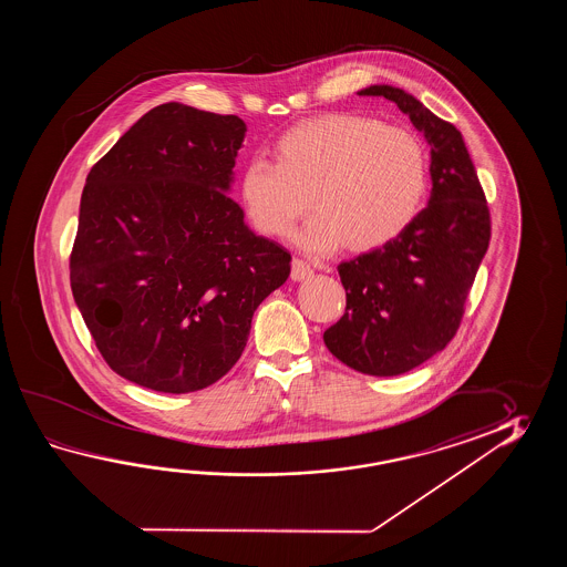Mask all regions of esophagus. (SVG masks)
Segmentation results:
<instances>
[{
    "label": "esophagus",
    "instance_id": "esophagus-1",
    "mask_svg": "<svg viewBox=\"0 0 567 567\" xmlns=\"http://www.w3.org/2000/svg\"><path fill=\"white\" fill-rule=\"evenodd\" d=\"M312 274L313 269L310 267V264H306L301 259H293L291 261V279L293 281H303V279L310 278Z\"/></svg>",
    "mask_w": 567,
    "mask_h": 567
}]
</instances>
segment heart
<instances>
[{
	"label": "heart",
	"mask_w": 567,
	"mask_h": 567,
	"mask_svg": "<svg viewBox=\"0 0 567 567\" xmlns=\"http://www.w3.org/2000/svg\"><path fill=\"white\" fill-rule=\"evenodd\" d=\"M276 162L254 157L239 178L241 203L255 227L306 251L330 254L349 241L371 251L410 229L430 190V157L420 135L383 121L328 113L301 121L274 144Z\"/></svg>",
	"instance_id": "1"
}]
</instances>
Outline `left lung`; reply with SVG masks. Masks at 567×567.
I'll use <instances>...</instances> for the list:
<instances>
[{"label":"left lung","mask_w":567,"mask_h":567,"mask_svg":"<svg viewBox=\"0 0 567 567\" xmlns=\"http://www.w3.org/2000/svg\"><path fill=\"white\" fill-rule=\"evenodd\" d=\"M359 95L393 101L430 145L427 206L395 241L338 266L347 310L324 332L326 349L359 373L395 377L444 350L458 330L491 215L462 133L403 89Z\"/></svg>","instance_id":"obj_1"}]
</instances>
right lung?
Wrapping results in <instances>:
<instances>
[{
    "label": "right lung",
    "instance_id": "right-lung-1",
    "mask_svg": "<svg viewBox=\"0 0 567 567\" xmlns=\"http://www.w3.org/2000/svg\"><path fill=\"white\" fill-rule=\"evenodd\" d=\"M247 125L182 103L147 111L81 196L71 288L96 349L135 385L193 393L229 373L291 255L230 198Z\"/></svg>",
    "mask_w": 567,
    "mask_h": 567
}]
</instances>
